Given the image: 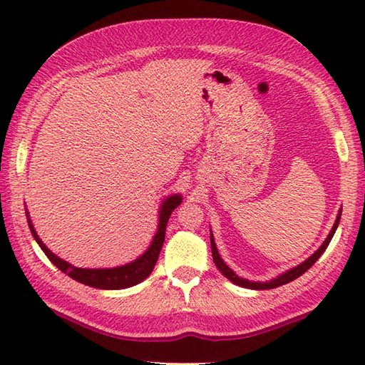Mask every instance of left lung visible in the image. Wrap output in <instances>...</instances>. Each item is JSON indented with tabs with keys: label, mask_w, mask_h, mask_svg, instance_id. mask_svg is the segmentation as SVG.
Wrapping results in <instances>:
<instances>
[{
	"label": "left lung",
	"mask_w": 365,
	"mask_h": 365,
	"mask_svg": "<svg viewBox=\"0 0 365 365\" xmlns=\"http://www.w3.org/2000/svg\"><path fill=\"white\" fill-rule=\"evenodd\" d=\"M341 215H342V208H339V213H337V216H336V221H334V224H333V228H331V230H329V233H328V236L325 238V241L322 242L320 247H319L314 253H312L311 257H308L303 262H300L299 266L287 269V270H284L283 274L277 275L275 278L266 279V282H252V279H247V278H242V277H240V275H236L235 270L228 267L227 262L221 258V255H219V250H217L216 242H215V236H213V233H211V230H210V242H211V253H213V261H215L216 267H217L219 270H221V274H222L225 278L230 279V282L235 283L236 286L247 287V289H255V291L274 289V287H278V286H282V284L294 282L295 278H299L300 275H303L304 272H307V270H308L312 264H314V262L322 257V253H324V252L327 250L329 241L333 240V236H334V233H336V228H337V225H339V221H341Z\"/></svg>",
	"instance_id": "1"
}]
</instances>
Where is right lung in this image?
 Instances as JSON below:
<instances>
[{
  "instance_id": "right-lung-1",
  "label": "right lung",
  "mask_w": 365,
  "mask_h": 365,
  "mask_svg": "<svg viewBox=\"0 0 365 365\" xmlns=\"http://www.w3.org/2000/svg\"><path fill=\"white\" fill-rule=\"evenodd\" d=\"M182 200H183V197L179 192L169 194V196H166L162 200V203H160V207H158L157 232L154 235V238H152L149 247L144 250L137 259L125 262V264H123V266L103 267V269L101 267L99 269L78 267V266H73L71 262L62 259L61 257H57L56 253L51 252L45 245V242L40 240V236L37 235L36 228H34V224L31 221L28 208H24V210H26L29 230L34 236V240L37 241L40 249L45 252V255L49 258V261L53 262L56 267H58L63 274L71 277L73 279H76V282H79L82 284L96 287V289L116 291V289H125V287H132L135 284H138L143 282V279H146L150 275V272L155 267L160 250H162V247H163L165 232H166V224L169 221V216H171L173 211L180 205Z\"/></svg>"
}]
</instances>
